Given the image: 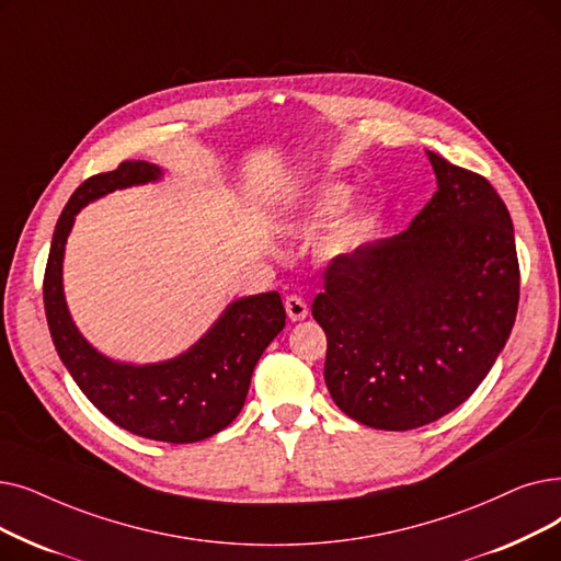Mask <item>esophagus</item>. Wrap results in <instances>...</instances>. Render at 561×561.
Returning <instances> with one entry per match:
<instances>
[{"instance_id":"1","label":"esophagus","mask_w":561,"mask_h":561,"mask_svg":"<svg viewBox=\"0 0 561 561\" xmlns=\"http://www.w3.org/2000/svg\"><path fill=\"white\" fill-rule=\"evenodd\" d=\"M284 307H286V313H288L290 321H302V319H307V313H309V307L300 296H286Z\"/></svg>"}]
</instances>
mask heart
<instances>
[{
	"label": "heart",
	"mask_w": 561,
	"mask_h": 561,
	"mask_svg": "<svg viewBox=\"0 0 561 561\" xmlns=\"http://www.w3.org/2000/svg\"><path fill=\"white\" fill-rule=\"evenodd\" d=\"M346 202H348V190L344 185H330L319 194V199H316L313 215L316 217H332L346 206ZM374 227H376V215L371 210L353 213L330 236L328 252L341 254V252H348V250L357 248L359 242L371 233Z\"/></svg>",
	"instance_id": "b5f03b06"
}]
</instances>
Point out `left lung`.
Wrapping results in <instances>:
<instances>
[{"label": "left lung", "mask_w": 561, "mask_h": 561, "mask_svg": "<svg viewBox=\"0 0 561 561\" xmlns=\"http://www.w3.org/2000/svg\"><path fill=\"white\" fill-rule=\"evenodd\" d=\"M433 199L389 240L330 259L311 316L328 336L325 385L355 422L410 431L458 408L516 323L511 215L481 174L428 151Z\"/></svg>", "instance_id": "8db88e82"}]
</instances>
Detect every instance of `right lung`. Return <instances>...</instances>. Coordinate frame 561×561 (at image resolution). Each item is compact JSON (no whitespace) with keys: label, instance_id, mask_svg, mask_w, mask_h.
I'll use <instances>...</instances> for the list:
<instances>
[{"label":"right lung","instance_id":"1","mask_svg":"<svg viewBox=\"0 0 561 561\" xmlns=\"http://www.w3.org/2000/svg\"><path fill=\"white\" fill-rule=\"evenodd\" d=\"M160 169L124 160L112 172L87 179L59 215L43 277V305L55 348L84 397L107 420L149 440L187 445L227 428L245 403L252 371L267 344L282 332L286 311L277 290L233 302L215 328L187 353L133 367L95 353L72 325L64 302V245L78 210L103 194L156 181Z\"/></svg>","mask_w":561,"mask_h":561}]
</instances>
